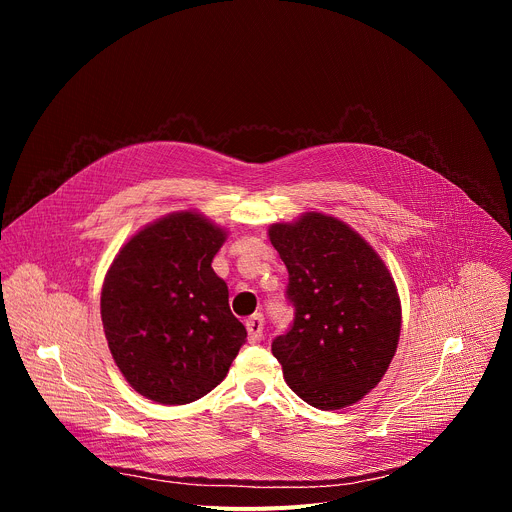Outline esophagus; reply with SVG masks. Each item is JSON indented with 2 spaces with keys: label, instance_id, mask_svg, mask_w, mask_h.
<instances>
[{
  "label": "esophagus",
  "instance_id": "esophagus-1",
  "mask_svg": "<svg viewBox=\"0 0 512 512\" xmlns=\"http://www.w3.org/2000/svg\"><path fill=\"white\" fill-rule=\"evenodd\" d=\"M247 332H249V342L257 344L263 338V316L255 314L247 320Z\"/></svg>",
  "mask_w": 512,
  "mask_h": 512
}]
</instances>
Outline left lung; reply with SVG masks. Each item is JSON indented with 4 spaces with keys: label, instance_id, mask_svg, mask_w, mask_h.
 Here are the masks:
<instances>
[{
    "label": "left lung",
    "instance_id": "left-lung-1",
    "mask_svg": "<svg viewBox=\"0 0 512 512\" xmlns=\"http://www.w3.org/2000/svg\"><path fill=\"white\" fill-rule=\"evenodd\" d=\"M269 239L287 267L294 322L271 342L283 379L318 409L356 403L379 385L401 332L397 287L381 257L348 225L308 212L273 225Z\"/></svg>",
    "mask_w": 512,
    "mask_h": 512
}]
</instances>
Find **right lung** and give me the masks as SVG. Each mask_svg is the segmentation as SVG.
Returning a JSON list of instances; mask_svg holds the SVG:
<instances>
[{
	"instance_id": "1",
	"label": "right lung",
	"mask_w": 512,
	"mask_h": 512,
	"mask_svg": "<svg viewBox=\"0 0 512 512\" xmlns=\"http://www.w3.org/2000/svg\"><path fill=\"white\" fill-rule=\"evenodd\" d=\"M225 231L176 212L139 231L115 257L101 291V318L127 383L156 403L186 405L221 383L245 326L210 263Z\"/></svg>"
}]
</instances>
